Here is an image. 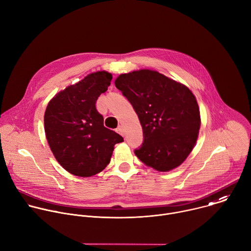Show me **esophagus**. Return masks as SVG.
I'll use <instances>...</instances> for the list:
<instances>
[{"mask_svg": "<svg viewBox=\"0 0 251 251\" xmlns=\"http://www.w3.org/2000/svg\"><path fill=\"white\" fill-rule=\"evenodd\" d=\"M116 132H117V133H119L120 135H122V136H123V128H122L121 126H119V127L116 129Z\"/></svg>", "mask_w": 251, "mask_h": 251, "instance_id": "34e87169", "label": "esophagus"}]
</instances>
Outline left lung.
<instances>
[{"instance_id": "obj_1", "label": "left lung", "mask_w": 251, "mask_h": 251, "mask_svg": "<svg viewBox=\"0 0 251 251\" xmlns=\"http://www.w3.org/2000/svg\"><path fill=\"white\" fill-rule=\"evenodd\" d=\"M115 87L132 104L143 128L144 141L135 154L146 165L170 172L191 152L201 119L192 92L156 71L122 74Z\"/></svg>"}]
</instances>
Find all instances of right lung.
<instances>
[{
    "instance_id": "obj_1",
    "label": "right lung",
    "mask_w": 251,
    "mask_h": 251,
    "mask_svg": "<svg viewBox=\"0 0 251 251\" xmlns=\"http://www.w3.org/2000/svg\"><path fill=\"white\" fill-rule=\"evenodd\" d=\"M112 75L100 71L57 94L48 103L44 129L58 162L70 174L89 177L109 163L114 145L123 142L103 125L96 102L107 91Z\"/></svg>"
}]
</instances>
